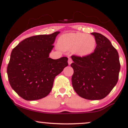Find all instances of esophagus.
Instances as JSON below:
<instances>
[{
  "label": "esophagus",
  "instance_id": "34e87169",
  "mask_svg": "<svg viewBox=\"0 0 128 128\" xmlns=\"http://www.w3.org/2000/svg\"><path fill=\"white\" fill-rule=\"evenodd\" d=\"M72 62H73V61H72V58L69 57L68 60V63L69 65H70V64H71L72 63Z\"/></svg>",
  "mask_w": 128,
  "mask_h": 128
}]
</instances>
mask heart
<instances>
[{"label": "heart", "mask_w": 128, "mask_h": 128, "mask_svg": "<svg viewBox=\"0 0 128 128\" xmlns=\"http://www.w3.org/2000/svg\"><path fill=\"white\" fill-rule=\"evenodd\" d=\"M58 44L60 49L73 50L79 56L86 57L94 52L97 43L95 37L92 35L76 32L61 36Z\"/></svg>", "instance_id": "1"}]
</instances>
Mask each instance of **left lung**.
Segmentation results:
<instances>
[{
  "instance_id": "left-lung-1",
  "label": "left lung",
  "mask_w": 128,
  "mask_h": 128,
  "mask_svg": "<svg viewBox=\"0 0 128 128\" xmlns=\"http://www.w3.org/2000/svg\"><path fill=\"white\" fill-rule=\"evenodd\" d=\"M96 48L86 57L72 56L74 70L72 82L76 93L88 100L105 98L116 86L120 69L119 56L110 41L101 34L92 33Z\"/></svg>"
}]
</instances>
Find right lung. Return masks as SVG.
<instances>
[{"label": "right lung", "instance_id": "obj_1", "mask_svg": "<svg viewBox=\"0 0 128 128\" xmlns=\"http://www.w3.org/2000/svg\"><path fill=\"white\" fill-rule=\"evenodd\" d=\"M60 32L23 40L12 49L7 67L10 86L21 98L35 100L51 92L56 76L68 66V58H49Z\"/></svg>", "mask_w": 128, "mask_h": 128}]
</instances>
